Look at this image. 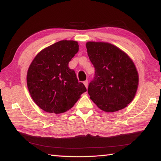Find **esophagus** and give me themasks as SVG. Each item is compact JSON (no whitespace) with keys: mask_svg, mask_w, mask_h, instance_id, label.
Returning a JSON list of instances; mask_svg holds the SVG:
<instances>
[{"mask_svg":"<svg viewBox=\"0 0 161 161\" xmlns=\"http://www.w3.org/2000/svg\"><path fill=\"white\" fill-rule=\"evenodd\" d=\"M84 85H85V86L87 88V86H88V81H87V80L84 81Z\"/></svg>","mask_w":161,"mask_h":161,"instance_id":"obj_1","label":"esophagus"}]
</instances>
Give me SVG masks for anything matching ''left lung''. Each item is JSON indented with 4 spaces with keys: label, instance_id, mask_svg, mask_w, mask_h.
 <instances>
[{
    "label": "left lung",
    "instance_id": "1",
    "mask_svg": "<svg viewBox=\"0 0 161 161\" xmlns=\"http://www.w3.org/2000/svg\"><path fill=\"white\" fill-rule=\"evenodd\" d=\"M86 47L95 68L88 87L90 99L106 112L123 109L135 97L139 81L133 60L111 43L87 42Z\"/></svg>",
    "mask_w": 161,
    "mask_h": 161
}]
</instances>
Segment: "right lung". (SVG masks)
<instances>
[{
	"instance_id": "1",
	"label": "right lung",
	"mask_w": 161,
	"mask_h": 161,
	"mask_svg": "<svg viewBox=\"0 0 161 161\" xmlns=\"http://www.w3.org/2000/svg\"><path fill=\"white\" fill-rule=\"evenodd\" d=\"M78 51L77 41L61 40L40 51L30 65L27 73L29 92L46 112H65L86 91L75 71L68 67Z\"/></svg>"
}]
</instances>
